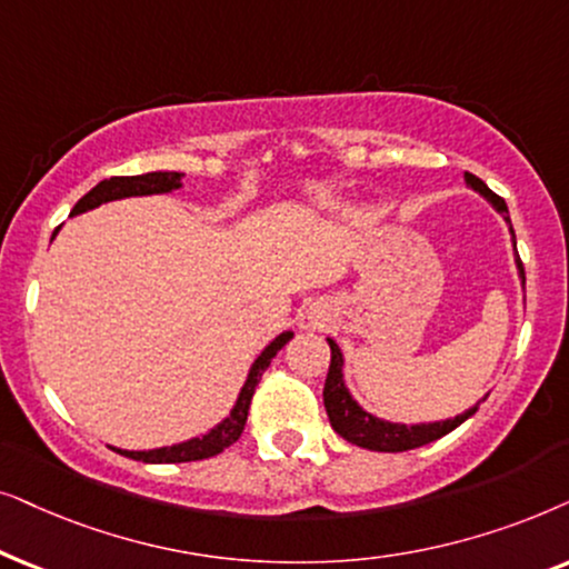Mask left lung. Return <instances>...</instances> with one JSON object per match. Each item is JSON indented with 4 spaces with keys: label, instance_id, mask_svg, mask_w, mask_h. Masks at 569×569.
<instances>
[{
    "label": "left lung",
    "instance_id": "1",
    "mask_svg": "<svg viewBox=\"0 0 569 569\" xmlns=\"http://www.w3.org/2000/svg\"><path fill=\"white\" fill-rule=\"evenodd\" d=\"M466 184L479 192L483 200L489 202L491 208L497 210L499 216L505 218V223L510 226V237H512V249H515V231H512V221H510V210H507L505 200L499 194L491 192V189L483 184L479 177L466 171ZM515 268H518V278L522 291H526V270H522L520 257L515 254ZM330 343V369H328V380H325V390H322V400H325V411H328L330 427L338 431L346 442L359 445V448L375 450V452H403V450H413L421 448V445L435 442V439L450 435L452 429H458L460 423L479 411L481 400H487L483 396L479 403L468 408V411L452 416V419H442V421H421V423H400V421H388L375 416L372 411H367L359 400L351 396L348 390L343 369H346V359L343 351L336 340L328 338Z\"/></svg>",
    "mask_w": 569,
    "mask_h": 569
}]
</instances>
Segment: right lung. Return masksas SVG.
<instances>
[{
    "label": "right lung",
    "mask_w": 569,
    "mask_h": 569,
    "mask_svg": "<svg viewBox=\"0 0 569 569\" xmlns=\"http://www.w3.org/2000/svg\"><path fill=\"white\" fill-rule=\"evenodd\" d=\"M181 179H184V173H179V171H148V173H140V177L103 179V181H98V184L90 189L86 197H80L78 206L72 208L70 216L88 213V210L103 206V202L124 200V197L173 192V189L181 187ZM57 231H54V237H57ZM291 338H293V330H283L280 336L272 338L270 343L262 348L260 356L252 361V367H249L247 380H244V385H241L237 403H233L229 416H226L223 421H218L213 429H208L206 435L189 437V439H184V442L166 445V448H153V450H121V448H111V450H117L119 456H124V458L142 460V463H189V460L213 458V456H218V452H223L229 445L237 442V439L241 437V431H244L249 403H252L257 382H260L264 369L270 367V361L276 359V353L286 343H289Z\"/></svg>",
    "instance_id": "1"
}]
</instances>
